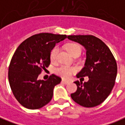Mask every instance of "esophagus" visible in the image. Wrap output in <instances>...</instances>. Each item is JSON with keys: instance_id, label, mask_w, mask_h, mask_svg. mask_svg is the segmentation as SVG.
Segmentation results:
<instances>
[{"instance_id": "esophagus-1", "label": "esophagus", "mask_w": 125, "mask_h": 125, "mask_svg": "<svg viewBox=\"0 0 125 125\" xmlns=\"http://www.w3.org/2000/svg\"><path fill=\"white\" fill-rule=\"evenodd\" d=\"M62 83H63V84H68V83H69V82L67 81V80H62Z\"/></svg>"}]
</instances>
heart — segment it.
<instances>
[{"instance_id":"1","label":"heart","mask_w":125,"mask_h":125,"mask_svg":"<svg viewBox=\"0 0 125 125\" xmlns=\"http://www.w3.org/2000/svg\"><path fill=\"white\" fill-rule=\"evenodd\" d=\"M65 48L68 50V52L70 53L72 56H76L78 55H80L81 53V47H80L79 45L76 43H68L66 45ZM59 52V48L58 47H54L52 51L50 52V60L52 62H54L57 60V54ZM76 71V68L74 67H71V66H68V65H62L56 68L55 70V73L57 75H59L61 77H62L63 78L67 79L70 78L72 74L75 73Z\"/></svg>"}]
</instances>
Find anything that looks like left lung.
<instances>
[{
  "label": "left lung",
  "mask_w": 125,
  "mask_h": 125,
  "mask_svg": "<svg viewBox=\"0 0 125 125\" xmlns=\"http://www.w3.org/2000/svg\"><path fill=\"white\" fill-rule=\"evenodd\" d=\"M68 39L78 43L86 50L85 66L76 76H88L87 82L76 81V92L71 94L74 102L84 107H94L106 99L113 90L117 73V65L106 44L93 35H69Z\"/></svg>",
  "instance_id": "8db88e82"
}]
</instances>
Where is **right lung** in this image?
<instances>
[{
	"mask_svg": "<svg viewBox=\"0 0 125 125\" xmlns=\"http://www.w3.org/2000/svg\"><path fill=\"white\" fill-rule=\"evenodd\" d=\"M65 35L41 33L31 36L16 49L9 68V82L13 95L29 109H38L48 104L53 88L62 79L52 74L47 80H38L41 71L50 64V52Z\"/></svg>",
	"mask_w": 125,
	"mask_h": 125,
	"instance_id": "obj_1",
	"label": "right lung"
}]
</instances>
